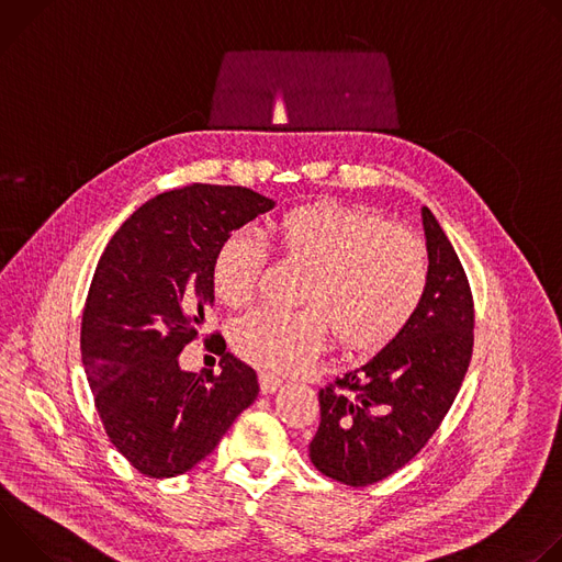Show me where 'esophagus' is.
Returning <instances> with one entry per match:
<instances>
[{
  "label": "esophagus",
  "instance_id": "esophagus-1",
  "mask_svg": "<svg viewBox=\"0 0 562 562\" xmlns=\"http://www.w3.org/2000/svg\"><path fill=\"white\" fill-rule=\"evenodd\" d=\"M280 384H282L280 378H276V375H271V373H260V391H262L265 395L276 393V391L280 389Z\"/></svg>",
  "mask_w": 562,
  "mask_h": 562
}]
</instances>
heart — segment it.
Returning <instances> with one entry per match:
<instances>
[{"label":"heart","instance_id":"heart-1","mask_svg":"<svg viewBox=\"0 0 562 562\" xmlns=\"http://www.w3.org/2000/svg\"><path fill=\"white\" fill-rule=\"evenodd\" d=\"M273 233L284 258L308 267L300 313L254 311L237 319L231 340L245 360L295 373L323 351L329 329L345 351H375L416 315L429 282L420 239L380 215L340 204H304L282 213ZM267 251L249 231L231 233L215 251V297L247 306L262 280Z\"/></svg>","mask_w":562,"mask_h":562}]
</instances>
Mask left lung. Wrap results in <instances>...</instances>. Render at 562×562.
<instances>
[{
    "label": "left lung",
    "mask_w": 562,
    "mask_h": 562,
    "mask_svg": "<svg viewBox=\"0 0 562 562\" xmlns=\"http://www.w3.org/2000/svg\"><path fill=\"white\" fill-rule=\"evenodd\" d=\"M429 256L425 297L409 325L336 386L319 389L308 445L317 471L367 487L405 467L436 434L460 391L473 349V300L464 269L423 206Z\"/></svg>",
    "instance_id": "obj_1"
}]
</instances>
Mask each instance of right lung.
<instances>
[{
	"mask_svg": "<svg viewBox=\"0 0 562 562\" xmlns=\"http://www.w3.org/2000/svg\"><path fill=\"white\" fill-rule=\"evenodd\" d=\"M276 202L245 187L191 184L142 204L106 245L82 315V364L115 449L148 477L204 460L258 397L256 371L220 349V373L184 371L182 349L213 306L224 239Z\"/></svg>",
	"mask_w": 562,
	"mask_h": 562,
	"instance_id": "1",
	"label": "right lung"
}]
</instances>
